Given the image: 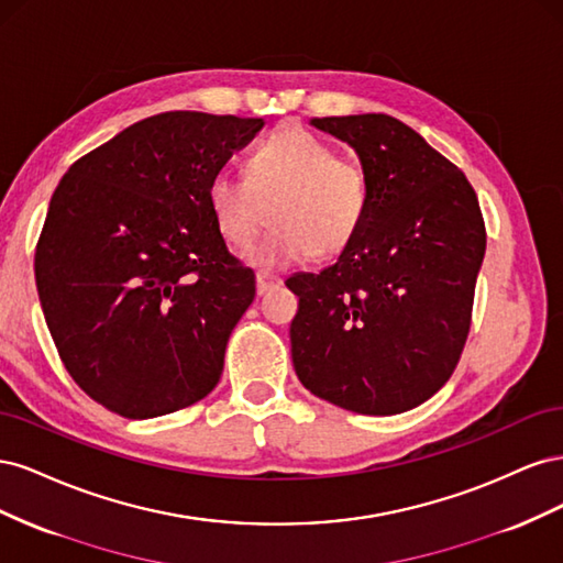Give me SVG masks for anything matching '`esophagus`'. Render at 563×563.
<instances>
[{"label":"esophagus","mask_w":563,"mask_h":563,"mask_svg":"<svg viewBox=\"0 0 563 563\" xmlns=\"http://www.w3.org/2000/svg\"><path fill=\"white\" fill-rule=\"evenodd\" d=\"M255 288H258V296H265V294H269V291H275V288H279L282 286V279L279 277H275V275H269V272H258V275H255Z\"/></svg>","instance_id":"esophagus-1"}]
</instances>
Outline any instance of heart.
Listing matches in <instances>:
<instances>
[{"label": "heart", "mask_w": 563, "mask_h": 563, "mask_svg": "<svg viewBox=\"0 0 563 563\" xmlns=\"http://www.w3.org/2000/svg\"><path fill=\"white\" fill-rule=\"evenodd\" d=\"M207 201L218 232L234 249H249L267 223L275 230L251 253L263 267L296 265L343 253L360 234L371 207V176L362 159L302 126H282L251 152L246 178L218 172Z\"/></svg>", "instance_id": "1"}]
</instances>
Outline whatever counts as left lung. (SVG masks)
Here are the masks:
<instances>
[{"label":"left lung","mask_w":563,"mask_h":563,"mask_svg":"<svg viewBox=\"0 0 563 563\" xmlns=\"http://www.w3.org/2000/svg\"><path fill=\"white\" fill-rule=\"evenodd\" d=\"M371 176L354 242L319 275L286 286L296 376L319 399L395 416L444 387L472 321L486 228L470 180L420 133L389 114L317 117Z\"/></svg>","instance_id":"8db88e82"}]
</instances>
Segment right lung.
I'll list each match as a JSON object with an SVG mask.
<instances>
[{
  "instance_id": "obj_1",
  "label": "right lung",
  "mask_w": 563,
  "mask_h": 563,
  "mask_svg": "<svg viewBox=\"0 0 563 563\" xmlns=\"http://www.w3.org/2000/svg\"><path fill=\"white\" fill-rule=\"evenodd\" d=\"M263 124L162 112L58 183L35 253L40 302L67 373L108 411L157 418L218 385L255 275L228 251L207 187Z\"/></svg>"
}]
</instances>
